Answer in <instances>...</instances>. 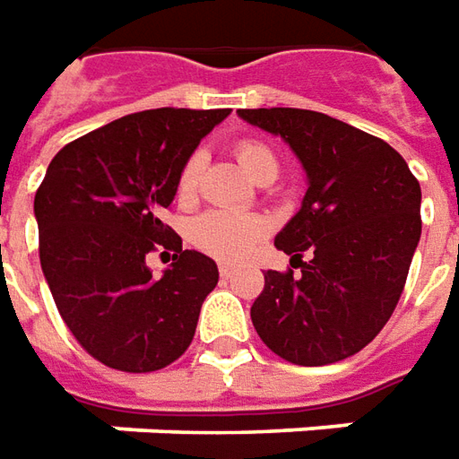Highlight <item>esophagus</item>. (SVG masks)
I'll return each mask as SVG.
<instances>
[{
    "label": "esophagus",
    "mask_w": 459,
    "mask_h": 459,
    "mask_svg": "<svg viewBox=\"0 0 459 459\" xmlns=\"http://www.w3.org/2000/svg\"><path fill=\"white\" fill-rule=\"evenodd\" d=\"M232 274H235V270H232L230 264H220V277H222V280H230Z\"/></svg>",
    "instance_id": "1"
}]
</instances>
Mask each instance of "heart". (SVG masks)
<instances>
[{
	"label": "heart",
	"instance_id": "heart-1",
	"mask_svg": "<svg viewBox=\"0 0 459 459\" xmlns=\"http://www.w3.org/2000/svg\"><path fill=\"white\" fill-rule=\"evenodd\" d=\"M237 160L242 164V169L247 172L255 182L264 177H274L280 172V162L272 154L270 147H264L262 142L245 139L237 144ZM202 154H192L187 164L179 172L177 192L179 197L189 199L195 195L202 172ZM267 232V222L255 214H242V212H227V210H212L197 217L189 227V237L199 249L210 252L220 260H239L245 257L249 249L260 242V237Z\"/></svg>",
	"mask_w": 459,
	"mask_h": 459
}]
</instances>
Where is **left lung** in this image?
<instances>
[{"label": "left lung", "mask_w": 459, "mask_h": 459, "mask_svg": "<svg viewBox=\"0 0 459 459\" xmlns=\"http://www.w3.org/2000/svg\"><path fill=\"white\" fill-rule=\"evenodd\" d=\"M237 115L282 137L307 175L302 207L274 237L299 274L264 272L252 325L292 365L320 368L357 355L403 295L422 232L420 182L387 142L334 117L292 107Z\"/></svg>", "instance_id": "1"}]
</instances>
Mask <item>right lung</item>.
<instances>
[{
  "mask_svg": "<svg viewBox=\"0 0 459 459\" xmlns=\"http://www.w3.org/2000/svg\"><path fill=\"white\" fill-rule=\"evenodd\" d=\"M230 109H147L69 142L34 195L39 262L55 305L94 359L154 372L185 355L199 309L217 287L212 257L182 249L160 220L179 172ZM157 244L180 257L154 278Z\"/></svg>",
  "mask_w": 459,
  "mask_h": 459,
  "instance_id": "right-lung-1",
  "label": "right lung"
}]
</instances>
